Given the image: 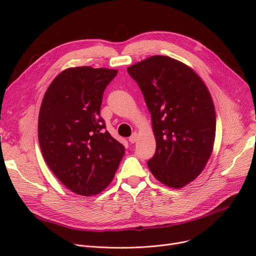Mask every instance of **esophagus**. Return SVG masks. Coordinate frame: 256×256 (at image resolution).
Segmentation results:
<instances>
[{
    "label": "esophagus",
    "mask_w": 256,
    "mask_h": 256,
    "mask_svg": "<svg viewBox=\"0 0 256 256\" xmlns=\"http://www.w3.org/2000/svg\"><path fill=\"white\" fill-rule=\"evenodd\" d=\"M137 137H138V136H137V134H136V132H134L132 135L128 138V141H130V143H135V142L137 141Z\"/></svg>",
    "instance_id": "esophagus-1"
}]
</instances>
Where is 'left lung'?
<instances>
[{
  "label": "left lung",
  "instance_id": "left-lung-1",
  "mask_svg": "<svg viewBox=\"0 0 256 256\" xmlns=\"http://www.w3.org/2000/svg\"><path fill=\"white\" fill-rule=\"evenodd\" d=\"M152 115L156 141L147 162L164 184L182 188L206 167L216 135V112L198 74L167 56H152L128 68Z\"/></svg>",
  "mask_w": 256,
  "mask_h": 256
}]
</instances>
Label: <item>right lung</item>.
Here are the masks:
<instances>
[{
  "label": "right lung",
  "instance_id": "obj_1",
  "mask_svg": "<svg viewBox=\"0 0 256 256\" xmlns=\"http://www.w3.org/2000/svg\"><path fill=\"white\" fill-rule=\"evenodd\" d=\"M118 70L72 67L48 86L38 118V139L48 168L78 195H96L112 182L124 146L104 130L100 106Z\"/></svg>",
  "mask_w": 256,
  "mask_h": 256
}]
</instances>
